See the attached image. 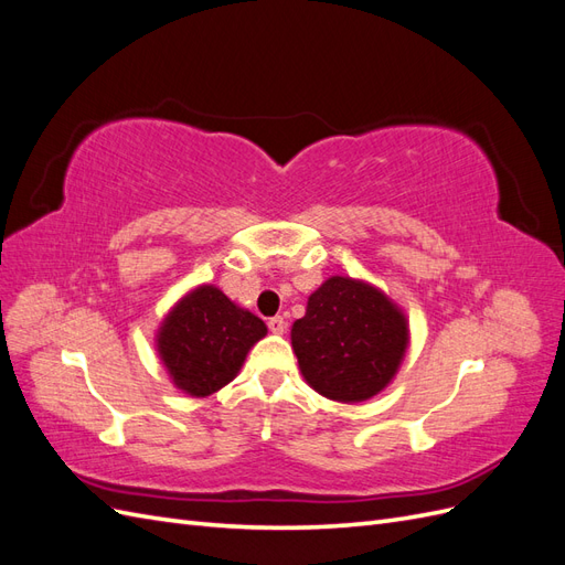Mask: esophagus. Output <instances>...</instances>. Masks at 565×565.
<instances>
[{"label": "esophagus", "mask_w": 565, "mask_h": 565, "mask_svg": "<svg viewBox=\"0 0 565 565\" xmlns=\"http://www.w3.org/2000/svg\"><path fill=\"white\" fill-rule=\"evenodd\" d=\"M268 330H270L273 334H282V332L287 330V322H285V318H282V316L270 318V320H268Z\"/></svg>", "instance_id": "esophagus-1"}]
</instances>
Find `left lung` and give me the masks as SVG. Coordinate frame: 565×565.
<instances>
[{
	"label": "left lung",
	"mask_w": 565,
	"mask_h": 565,
	"mask_svg": "<svg viewBox=\"0 0 565 565\" xmlns=\"http://www.w3.org/2000/svg\"><path fill=\"white\" fill-rule=\"evenodd\" d=\"M409 344L405 313L382 289L344 276L324 280L292 324L306 384L337 403H363L396 377Z\"/></svg>",
	"instance_id": "1"
}]
</instances>
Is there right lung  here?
<instances>
[{
  "instance_id": "add662e5",
  "label": "right lung",
  "mask_w": 565,
  "mask_h": 565,
  "mask_svg": "<svg viewBox=\"0 0 565 565\" xmlns=\"http://www.w3.org/2000/svg\"><path fill=\"white\" fill-rule=\"evenodd\" d=\"M266 332L262 318L235 306L218 287L200 285L167 313L156 341L174 386L204 398L235 380Z\"/></svg>"
}]
</instances>
